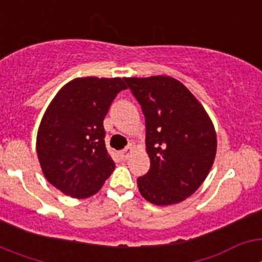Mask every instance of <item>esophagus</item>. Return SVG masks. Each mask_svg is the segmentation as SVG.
Masks as SVG:
<instances>
[{
	"label": "esophagus",
	"mask_w": 262,
	"mask_h": 262,
	"mask_svg": "<svg viewBox=\"0 0 262 262\" xmlns=\"http://www.w3.org/2000/svg\"><path fill=\"white\" fill-rule=\"evenodd\" d=\"M133 149H134V148L131 147V145H128V147L124 148L123 151L120 152V155H122V157H123V159L127 160L129 157V155H131V152H133Z\"/></svg>",
	"instance_id": "1"
}]
</instances>
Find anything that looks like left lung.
Masks as SVG:
<instances>
[{"instance_id":"obj_1","label":"left lung","mask_w":262,"mask_h":262,"mask_svg":"<svg viewBox=\"0 0 262 262\" xmlns=\"http://www.w3.org/2000/svg\"><path fill=\"white\" fill-rule=\"evenodd\" d=\"M142 106L145 147L151 160L138 178L148 202L168 206L182 202L202 185L214 164L216 134L200 101L169 76L124 78Z\"/></svg>"}]
</instances>
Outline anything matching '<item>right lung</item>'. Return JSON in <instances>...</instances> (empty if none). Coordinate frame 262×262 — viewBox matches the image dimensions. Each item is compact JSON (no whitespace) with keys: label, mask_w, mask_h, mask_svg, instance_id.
<instances>
[{"label":"right lung","mask_w":262,"mask_h":262,"mask_svg":"<svg viewBox=\"0 0 262 262\" xmlns=\"http://www.w3.org/2000/svg\"><path fill=\"white\" fill-rule=\"evenodd\" d=\"M123 78L82 77L59 90L41 118L36 154L51 185L73 198L94 195L115 164L105 145L103 119Z\"/></svg>","instance_id":"right-lung-1"}]
</instances>
